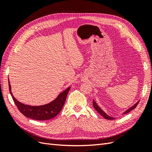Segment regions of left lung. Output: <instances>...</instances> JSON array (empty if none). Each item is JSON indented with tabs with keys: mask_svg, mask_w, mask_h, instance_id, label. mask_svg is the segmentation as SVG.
<instances>
[{
	"mask_svg": "<svg viewBox=\"0 0 152 152\" xmlns=\"http://www.w3.org/2000/svg\"><path fill=\"white\" fill-rule=\"evenodd\" d=\"M139 102H140V101H138V102H137L136 103H135L134 105L132 106V107H130L129 109H127L126 112H124L123 114H126V113H129V112H131V110H134V108H136V107H137V105L138 104ZM93 107H94V108H95V110H96V111H97L99 114L102 115L104 118L108 119V120H113V119H115L114 117H110V116L108 115H107V113H106L103 111V110L99 107V106L97 104V103H96L95 102V101H94V99H93Z\"/></svg>",
	"mask_w": 152,
	"mask_h": 152,
	"instance_id": "left-lung-1",
	"label": "left lung"
}]
</instances>
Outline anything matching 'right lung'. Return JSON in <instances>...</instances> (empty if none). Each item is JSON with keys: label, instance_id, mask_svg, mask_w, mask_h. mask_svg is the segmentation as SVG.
I'll return each instance as SVG.
<instances>
[{"label": "right lung", "instance_id": "right-lung-1", "mask_svg": "<svg viewBox=\"0 0 152 152\" xmlns=\"http://www.w3.org/2000/svg\"><path fill=\"white\" fill-rule=\"evenodd\" d=\"M9 89L10 94L16 106L20 112L26 117L37 121L49 120L56 117L60 112L66 101L68 91L70 87H68L62 93L59 94L58 97L50 103L40 106H30L21 103L14 97L11 92V86L9 80Z\"/></svg>", "mask_w": 152, "mask_h": 152}]
</instances>
